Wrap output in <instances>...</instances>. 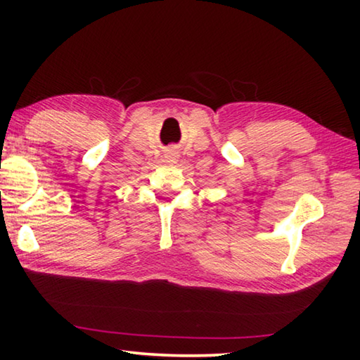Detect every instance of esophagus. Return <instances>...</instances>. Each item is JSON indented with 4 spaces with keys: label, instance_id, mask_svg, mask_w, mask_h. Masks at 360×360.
I'll list each match as a JSON object with an SVG mask.
<instances>
[{
    "label": "esophagus",
    "instance_id": "obj_1",
    "mask_svg": "<svg viewBox=\"0 0 360 360\" xmlns=\"http://www.w3.org/2000/svg\"><path fill=\"white\" fill-rule=\"evenodd\" d=\"M165 158H167V162H174L176 160V154H173V152H169V154L165 155Z\"/></svg>",
    "mask_w": 360,
    "mask_h": 360
}]
</instances>
